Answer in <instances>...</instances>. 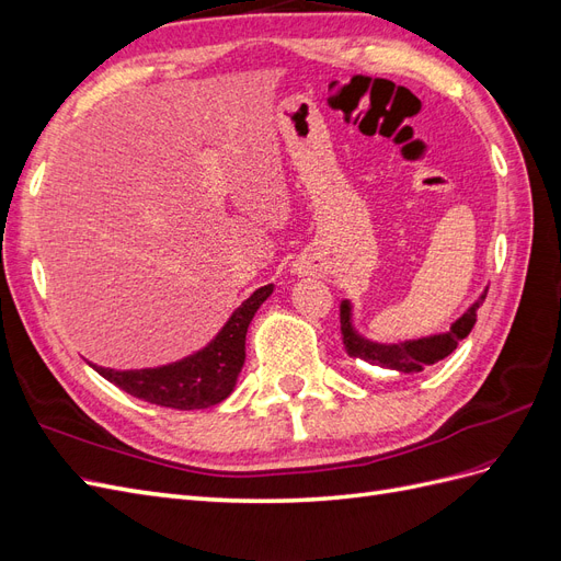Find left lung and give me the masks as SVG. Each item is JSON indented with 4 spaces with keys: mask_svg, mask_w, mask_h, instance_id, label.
Instances as JSON below:
<instances>
[{
    "mask_svg": "<svg viewBox=\"0 0 561 561\" xmlns=\"http://www.w3.org/2000/svg\"><path fill=\"white\" fill-rule=\"evenodd\" d=\"M486 290L470 304L461 318L451 322L449 332L410 339V342L398 344H379L363 336L353 328V307L348 299H344L342 307H339V320H342V339L346 353L351 358H360L369 365L396 369L402 371V375H414V371H421L426 365H435L437 360L447 358V355L458 346V342L470 334L474 320H478V309L482 307V301L486 297Z\"/></svg>",
    "mask_w": 561,
    "mask_h": 561,
    "instance_id": "8db88e82",
    "label": "left lung"
}]
</instances>
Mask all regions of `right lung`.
<instances>
[{
    "mask_svg": "<svg viewBox=\"0 0 561 561\" xmlns=\"http://www.w3.org/2000/svg\"><path fill=\"white\" fill-rule=\"evenodd\" d=\"M274 293V285L254 290L231 313L208 346L186 358L147 369H110L91 365L100 377L126 390L128 396L173 410H206L231 396L245 363V334L250 320Z\"/></svg>",
    "mask_w": 561,
    "mask_h": 561,
    "instance_id": "1",
    "label": "right lung"
}]
</instances>
